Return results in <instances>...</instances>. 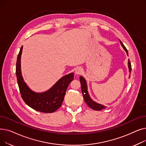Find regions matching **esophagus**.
I'll return each instance as SVG.
<instances>
[{"mask_svg":"<svg viewBox=\"0 0 146 146\" xmlns=\"http://www.w3.org/2000/svg\"><path fill=\"white\" fill-rule=\"evenodd\" d=\"M82 72H83V68L80 67H78L75 70V73L76 74H82Z\"/></svg>","mask_w":146,"mask_h":146,"instance_id":"esophagus-1","label":"esophagus"}]
</instances>
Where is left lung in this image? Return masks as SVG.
Here are the masks:
<instances>
[{
    "mask_svg": "<svg viewBox=\"0 0 146 146\" xmlns=\"http://www.w3.org/2000/svg\"><path fill=\"white\" fill-rule=\"evenodd\" d=\"M120 44L121 45V46L122 47V48H124V50H125V51L126 52L127 56H128V51L127 50V48H125V47L124 46V45L122 43V42L119 40ZM128 67L129 68V74L131 73V63H130V61L128 59ZM129 78H130V76H129ZM80 83H81V89H82V92L83 96V99L85 100V102L86 103V104L91 108L92 110H95V111H101L103 109H105L106 108V106L101 105L100 104H98L96 102H95L94 101H93L92 99H91V98L90 97L88 91V86H87V83L86 81L85 80V79L82 76H80Z\"/></svg>",
    "mask_w": 146,
    "mask_h": 146,
    "instance_id": "8db88e82",
    "label": "left lung"
}]
</instances>
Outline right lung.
Masks as SVG:
<instances>
[{
    "label": "right lung",
    "mask_w": 146,
    "mask_h": 146,
    "mask_svg": "<svg viewBox=\"0 0 146 146\" xmlns=\"http://www.w3.org/2000/svg\"><path fill=\"white\" fill-rule=\"evenodd\" d=\"M22 48L23 46L18 55L16 65V75L22 99L27 105L35 111L44 113L55 112L63 102L68 86L74 79V73H71L63 76L44 92H35L28 86L22 77L21 68Z\"/></svg>",
    "instance_id": "add662e5"
}]
</instances>
